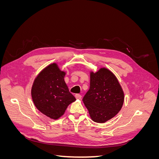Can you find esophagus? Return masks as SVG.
Returning <instances> with one entry per match:
<instances>
[{
	"label": "esophagus",
	"mask_w": 159,
	"mask_h": 159,
	"mask_svg": "<svg viewBox=\"0 0 159 159\" xmlns=\"http://www.w3.org/2000/svg\"><path fill=\"white\" fill-rule=\"evenodd\" d=\"M75 98H76L77 99H81V95H80V94H76V95H75Z\"/></svg>",
	"instance_id": "esophagus-1"
}]
</instances>
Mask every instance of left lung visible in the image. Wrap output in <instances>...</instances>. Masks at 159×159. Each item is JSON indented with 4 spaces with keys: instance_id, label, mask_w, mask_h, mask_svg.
Instances as JSON below:
<instances>
[{
    "instance_id": "left-lung-1",
    "label": "left lung",
    "mask_w": 159,
    "mask_h": 159,
    "mask_svg": "<svg viewBox=\"0 0 159 159\" xmlns=\"http://www.w3.org/2000/svg\"><path fill=\"white\" fill-rule=\"evenodd\" d=\"M90 88L83 98L89 116L94 122L103 123L121 109L124 92L116 76L106 68L90 71Z\"/></svg>"
}]
</instances>
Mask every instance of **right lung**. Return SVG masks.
I'll list each match as a JSON object with an SVG mask.
<instances>
[{
	"label": "right lung",
	"mask_w": 159,
	"mask_h": 159,
	"mask_svg": "<svg viewBox=\"0 0 159 159\" xmlns=\"http://www.w3.org/2000/svg\"><path fill=\"white\" fill-rule=\"evenodd\" d=\"M66 74L57 63L50 64L38 74L32 86L31 95L35 107L54 120L60 119L68 105L76 100L65 82Z\"/></svg>",
	"instance_id": "add662e5"
}]
</instances>
